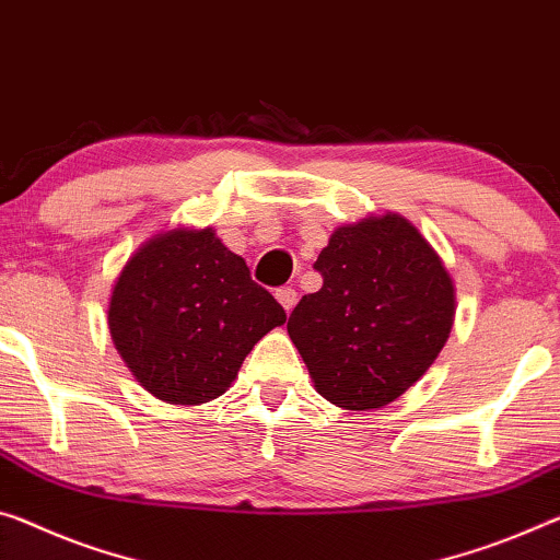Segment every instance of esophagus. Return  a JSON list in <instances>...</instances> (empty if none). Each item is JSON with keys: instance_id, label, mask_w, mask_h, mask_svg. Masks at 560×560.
Here are the masks:
<instances>
[{"instance_id": "34e87169", "label": "esophagus", "mask_w": 560, "mask_h": 560, "mask_svg": "<svg viewBox=\"0 0 560 560\" xmlns=\"http://www.w3.org/2000/svg\"><path fill=\"white\" fill-rule=\"evenodd\" d=\"M275 298L280 300V305L285 307V313H290V310L295 307V303H298V292L292 288H278V290H275Z\"/></svg>"}]
</instances>
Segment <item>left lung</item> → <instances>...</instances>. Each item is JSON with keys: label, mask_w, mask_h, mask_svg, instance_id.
I'll list each match as a JSON object with an SVG mask.
<instances>
[{"label": "left lung", "mask_w": 560, "mask_h": 560, "mask_svg": "<svg viewBox=\"0 0 560 560\" xmlns=\"http://www.w3.org/2000/svg\"><path fill=\"white\" fill-rule=\"evenodd\" d=\"M315 270L323 288L303 295L288 320L315 390L346 410L388 406L425 375L448 340V270L395 212L335 230Z\"/></svg>", "instance_id": "1"}]
</instances>
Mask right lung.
<instances>
[{
	"label": "right lung",
	"instance_id": "1",
	"mask_svg": "<svg viewBox=\"0 0 560 560\" xmlns=\"http://www.w3.org/2000/svg\"><path fill=\"white\" fill-rule=\"evenodd\" d=\"M288 320L212 228L148 240L112 288L107 323L137 383L175 406L225 393L247 352Z\"/></svg>",
	"mask_w": 560,
	"mask_h": 560
}]
</instances>
